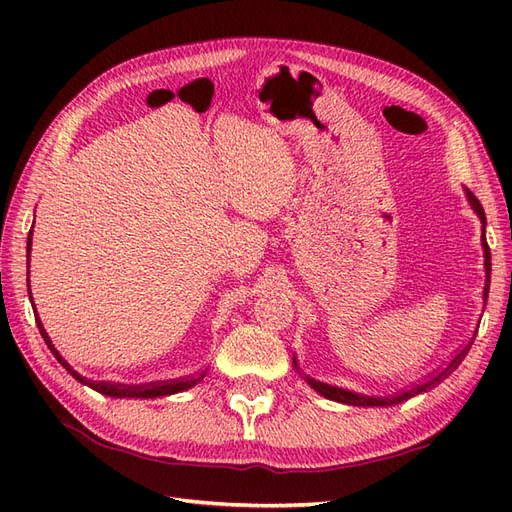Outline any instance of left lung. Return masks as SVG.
Here are the masks:
<instances>
[{"label":"left lung","instance_id":"obj_1","mask_svg":"<svg viewBox=\"0 0 512 512\" xmlns=\"http://www.w3.org/2000/svg\"><path fill=\"white\" fill-rule=\"evenodd\" d=\"M466 194H468V200H470V205H472V209L476 211V215L480 218V222H483V252H485V288H483V299L487 301V297H489V282H491V252H489V245H487V239H485V226H487V220H485V211H483V205L478 203V198L470 192V190H466ZM472 344V342H470ZM470 344L468 346H463L451 361H448L440 371H436V374H433L431 378H427L425 382H421V384H416V386H412V389H408V391H401V393H397V395H391V397H365V395H359V393H350V391H344V389H337V386H329V384H324V382H316L314 378H305L307 380V384L312 386V389L316 391V393H320L322 397H327V399H333V401H339V404H348V406H363V408H367V406H393V404H401V401H406V399H410V397H414V395H418V393H425V391H429V389H433V386L436 384H440L448 374H453V371L457 369V365L463 361V356L468 354V350H470ZM294 367L299 369V365H297V361H294Z\"/></svg>","mask_w":512,"mask_h":512}]
</instances>
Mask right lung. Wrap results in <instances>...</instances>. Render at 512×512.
Segmentation results:
<instances>
[{
	"label": "right lung",
	"instance_id": "obj_1",
	"mask_svg": "<svg viewBox=\"0 0 512 512\" xmlns=\"http://www.w3.org/2000/svg\"><path fill=\"white\" fill-rule=\"evenodd\" d=\"M29 254H32V230H29V237H27V258H29ZM29 299H32V292H29ZM34 314H36V309H34ZM36 322H38V329H40V335H42V339H44V344L49 346V350L55 354V359H57L61 365L66 367L68 374H70L72 378L79 380L81 384H87L89 389H94V391H98V393H102V395H108V397L153 399V397L173 395V393H181V391H188V389H192V386H194V384H198L200 380L205 378V374H207V371H203V374H198V376H188V378L168 380V382H153V384H136V386H130V384H111V382H91V380H87L85 376H81L79 371H74V369H72V365L64 359V356H61V354L57 352V348H55V346H53V342H51L49 333L44 331V327H42V322H40V316H38V314H36Z\"/></svg>",
	"mask_w": 512,
	"mask_h": 512
}]
</instances>
